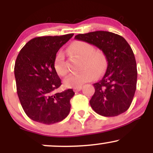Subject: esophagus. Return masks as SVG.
<instances>
[{
	"instance_id": "34e87169",
	"label": "esophagus",
	"mask_w": 153,
	"mask_h": 153,
	"mask_svg": "<svg viewBox=\"0 0 153 153\" xmlns=\"http://www.w3.org/2000/svg\"><path fill=\"white\" fill-rule=\"evenodd\" d=\"M81 88H82L81 86L78 87V88H73V91H74L75 92H78V91H80V90H81Z\"/></svg>"
}]
</instances>
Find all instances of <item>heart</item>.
Listing matches in <instances>:
<instances>
[{"label": "heart", "instance_id": "heart-1", "mask_svg": "<svg viewBox=\"0 0 153 153\" xmlns=\"http://www.w3.org/2000/svg\"><path fill=\"white\" fill-rule=\"evenodd\" d=\"M69 50L72 53L82 57L83 61L81 71L71 74L65 79V87H80L85 82L91 81L95 77L102 74L106 65V59L101 51L94 50V47L91 44L84 41L73 42L70 45ZM54 68L56 73L61 76H65L68 73L65 54L62 51H59L54 58Z\"/></svg>", "mask_w": 153, "mask_h": 153}]
</instances>
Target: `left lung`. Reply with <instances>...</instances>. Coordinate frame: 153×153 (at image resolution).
<instances>
[{"label":"left lung","mask_w":153,"mask_h":153,"mask_svg":"<svg viewBox=\"0 0 153 153\" xmlns=\"http://www.w3.org/2000/svg\"><path fill=\"white\" fill-rule=\"evenodd\" d=\"M75 39L97 47L106 56V73L94 84L95 93L90 100L93 109L103 117H116L125 112L134 98L137 79L131 47L122 36L109 31L80 34Z\"/></svg>","instance_id":"1"}]
</instances>
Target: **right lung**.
<instances>
[{
	"label": "right lung",
	"mask_w": 153,
	"mask_h": 153,
	"mask_svg": "<svg viewBox=\"0 0 153 153\" xmlns=\"http://www.w3.org/2000/svg\"><path fill=\"white\" fill-rule=\"evenodd\" d=\"M74 34L35 37L24 45L14 66L17 94L26 114L42 124L65 119L71 111L73 89L54 91L62 85L54 68L56 54Z\"/></svg>",
	"instance_id": "add662e5"
}]
</instances>
